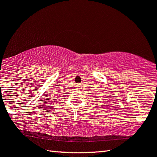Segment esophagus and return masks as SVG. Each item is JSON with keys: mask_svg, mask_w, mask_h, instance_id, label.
Returning a JSON list of instances; mask_svg holds the SVG:
<instances>
[{"mask_svg": "<svg viewBox=\"0 0 157 157\" xmlns=\"http://www.w3.org/2000/svg\"><path fill=\"white\" fill-rule=\"evenodd\" d=\"M78 85H79V84H78Z\"/></svg>", "mask_w": 157, "mask_h": 157, "instance_id": "34e87169", "label": "esophagus"}]
</instances>
